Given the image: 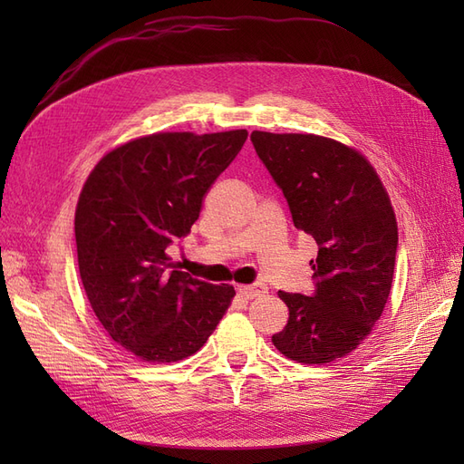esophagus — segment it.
<instances>
[{"mask_svg": "<svg viewBox=\"0 0 464 464\" xmlns=\"http://www.w3.org/2000/svg\"><path fill=\"white\" fill-rule=\"evenodd\" d=\"M266 288L263 283H256V285H240L237 286V292L242 294L244 298H247V300H254V298H259V296H263V294H266Z\"/></svg>", "mask_w": 464, "mask_h": 464, "instance_id": "1", "label": "esophagus"}]
</instances>
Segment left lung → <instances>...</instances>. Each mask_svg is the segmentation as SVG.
Listing matches in <instances>:
<instances>
[{
    "label": "left lung",
    "instance_id": "left-lung-1",
    "mask_svg": "<svg viewBox=\"0 0 464 464\" xmlns=\"http://www.w3.org/2000/svg\"><path fill=\"white\" fill-rule=\"evenodd\" d=\"M294 227L319 246L312 296L278 290L288 323L280 354L323 366L356 350L383 315L399 244L397 218L375 168L354 147L314 133L254 131Z\"/></svg>",
    "mask_w": 464,
    "mask_h": 464
}]
</instances>
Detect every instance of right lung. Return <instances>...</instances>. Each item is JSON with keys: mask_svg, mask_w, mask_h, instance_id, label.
Returning a JSON list of instances; mask_svg holds the SVG:
<instances>
[{"mask_svg": "<svg viewBox=\"0 0 464 464\" xmlns=\"http://www.w3.org/2000/svg\"><path fill=\"white\" fill-rule=\"evenodd\" d=\"M247 139L246 130L160 131L106 152L75 208L79 275L114 343L150 363L207 343L236 290L178 271L166 247L199 218L203 199Z\"/></svg>", "mask_w": 464, "mask_h": 464, "instance_id": "1", "label": "right lung"}]
</instances>
